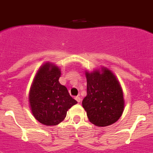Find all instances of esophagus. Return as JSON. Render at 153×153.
I'll return each instance as SVG.
<instances>
[{
	"mask_svg": "<svg viewBox=\"0 0 153 153\" xmlns=\"http://www.w3.org/2000/svg\"><path fill=\"white\" fill-rule=\"evenodd\" d=\"M75 100L77 101L78 102H81V98L79 97H75Z\"/></svg>",
	"mask_w": 153,
	"mask_h": 153,
	"instance_id": "34e87169",
	"label": "esophagus"
}]
</instances>
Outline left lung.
I'll return each mask as SVG.
<instances>
[{"label":"left lung","mask_w":153,"mask_h":153,"mask_svg":"<svg viewBox=\"0 0 153 153\" xmlns=\"http://www.w3.org/2000/svg\"><path fill=\"white\" fill-rule=\"evenodd\" d=\"M87 95L82 104L89 120L97 126L116 123L124 109L123 93L116 76L103 68L102 73H86Z\"/></svg>","instance_id":"obj_1"}]
</instances>
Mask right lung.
<instances>
[{
  "label": "right lung",
  "instance_id": "right-lung-1",
  "mask_svg": "<svg viewBox=\"0 0 153 153\" xmlns=\"http://www.w3.org/2000/svg\"><path fill=\"white\" fill-rule=\"evenodd\" d=\"M60 74L57 67L46 63L36 73L30 90L31 111L35 119L44 125L59 124L65 119L68 109L77 103L67 87L59 82Z\"/></svg>",
  "mask_w": 153,
  "mask_h": 153
}]
</instances>
